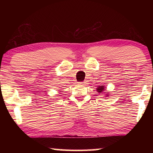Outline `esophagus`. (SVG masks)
<instances>
[{"label": "esophagus", "instance_id": "obj_1", "mask_svg": "<svg viewBox=\"0 0 153 153\" xmlns=\"http://www.w3.org/2000/svg\"><path fill=\"white\" fill-rule=\"evenodd\" d=\"M86 81H83V82H79V84H81V85H86Z\"/></svg>", "mask_w": 153, "mask_h": 153}]
</instances>
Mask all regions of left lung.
<instances>
[{"mask_svg": "<svg viewBox=\"0 0 153 153\" xmlns=\"http://www.w3.org/2000/svg\"><path fill=\"white\" fill-rule=\"evenodd\" d=\"M105 86H99L97 88V92H98L99 93H100V92H103V90H105V88H104Z\"/></svg>", "mask_w": 153, "mask_h": 153, "instance_id": "1", "label": "left lung"}]
</instances>
